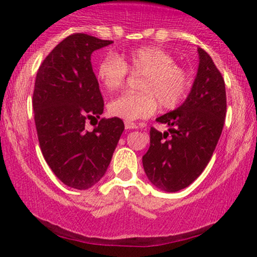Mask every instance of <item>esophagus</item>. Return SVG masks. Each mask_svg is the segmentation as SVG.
<instances>
[{
  "instance_id": "34e87169",
  "label": "esophagus",
  "mask_w": 257,
  "mask_h": 257,
  "mask_svg": "<svg viewBox=\"0 0 257 257\" xmlns=\"http://www.w3.org/2000/svg\"><path fill=\"white\" fill-rule=\"evenodd\" d=\"M124 126H125V129H137L138 128V125L135 124V123L128 122V120H126V122L124 123Z\"/></svg>"
}]
</instances>
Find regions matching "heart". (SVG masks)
<instances>
[{"label":"heart","instance_id":"heart-1","mask_svg":"<svg viewBox=\"0 0 257 257\" xmlns=\"http://www.w3.org/2000/svg\"><path fill=\"white\" fill-rule=\"evenodd\" d=\"M128 70L144 75L141 93H123L108 104L112 116L125 120L152 116L158 102L163 108L175 107L191 84L187 72L176 65L173 55L158 47H141L120 57L106 55L96 67V77L106 90L113 91L123 87Z\"/></svg>","mask_w":257,"mask_h":257}]
</instances>
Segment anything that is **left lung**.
Segmentation results:
<instances>
[{
	"label": "left lung",
	"mask_w": 257,
	"mask_h": 257,
	"mask_svg": "<svg viewBox=\"0 0 257 257\" xmlns=\"http://www.w3.org/2000/svg\"><path fill=\"white\" fill-rule=\"evenodd\" d=\"M199 65L184 104L158 117L168 132L150 131L143 166L152 185L166 192L190 186L208 166L226 117L225 81L213 59L198 48Z\"/></svg>",
	"instance_id": "left-lung-1"
}]
</instances>
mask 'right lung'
I'll return each instance as SVG.
<instances>
[{
    "label": "right lung",
    "instance_id": "right-lung-1",
    "mask_svg": "<svg viewBox=\"0 0 257 257\" xmlns=\"http://www.w3.org/2000/svg\"><path fill=\"white\" fill-rule=\"evenodd\" d=\"M87 34L66 37L47 55L35 81L32 106L41 151L63 184L88 190L105 175L124 131L120 118H101L93 132L85 122L99 119L104 100L90 57L111 44Z\"/></svg>",
    "mask_w": 257,
    "mask_h": 257
}]
</instances>
